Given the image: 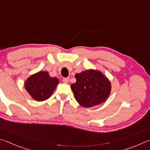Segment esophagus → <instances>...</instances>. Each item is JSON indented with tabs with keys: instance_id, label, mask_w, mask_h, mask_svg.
Listing matches in <instances>:
<instances>
[{
	"instance_id": "34e87169",
	"label": "esophagus",
	"mask_w": 150,
	"mask_h": 150,
	"mask_svg": "<svg viewBox=\"0 0 150 150\" xmlns=\"http://www.w3.org/2000/svg\"><path fill=\"white\" fill-rule=\"evenodd\" d=\"M63 82L64 83L67 84V83H68V81H69V77H66V78H64L63 79Z\"/></svg>"
}]
</instances>
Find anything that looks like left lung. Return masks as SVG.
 <instances>
[{"instance_id": "8db88e82", "label": "left lung", "mask_w": 150, "mask_h": 150, "mask_svg": "<svg viewBox=\"0 0 150 150\" xmlns=\"http://www.w3.org/2000/svg\"><path fill=\"white\" fill-rule=\"evenodd\" d=\"M76 83L71 85L75 98L81 106L88 108L104 102L109 96L111 84L102 73L86 70L75 75Z\"/></svg>"}]
</instances>
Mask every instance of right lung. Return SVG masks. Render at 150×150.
<instances>
[{"label": "right lung", "instance_id": "right-lung-1", "mask_svg": "<svg viewBox=\"0 0 150 150\" xmlns=\"http://www.w3.org/2000/svg\"><path fill=\"white\" fill-rule=\"evenodd\" d=\"M58 82L57 77H50L48 72L40 71L28 78L25 86L32 98L42 101L51 97Z\"/></svg>", "mask_w": 150, "mask_h": 150}]
</instances>
